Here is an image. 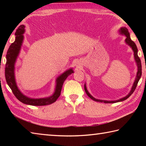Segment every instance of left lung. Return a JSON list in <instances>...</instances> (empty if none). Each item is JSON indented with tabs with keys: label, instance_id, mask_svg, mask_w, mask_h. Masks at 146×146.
Here are the masks:
<instances>
[{
	"label": "left lung",
	"instance_id": "8db88e82",
	"mask_svg": "<svg viewBox=\"0 0 146 146\" xmlns=\"http://www.w3.org/2000/svg\"><path fill=\"white\" fill-rule=\"evenodd\" d=\"M120 33L121 34H123V35H124L126 36V39H125V42L127 44H129L131 47L132 48L133 51H134V58H135V60L136 63H137V67H138V71H137V76H136L135 80V82L134 83V85L132 86V88L131 89V92H130L129 94L126 96V97H123L122 98L120 99V100H115V101H105V100H98V99H96L94 97H93L92 96L89 94L87 89H86V85H85V91L86 92V94H87V95L88 97L90 98L91 99H92L93 100L96 101V102H104V103L105 104H110V103H116V102H122L126 100L127 98H128L130 96H131L133 92H134V90H135L136 87H137V83L139 81V80H140L141 75H142V65H141V61L140 58L138 56V54H137V46L135 44V42L132 41L131 39V37H130V34L128 31V29L126 28V27H122V28L120 29Z\"/></svg>",
	"mask_w": 146,
	"mask_h": 146
}]
</instances>
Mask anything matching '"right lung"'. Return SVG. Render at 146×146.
Here are the masks:
<instances>
[{
    "label": "right lung",
    "instance_id": "add662e5",
    "mask_svg": "<svg viewBox=\"0 0 146 146\" xmlns=\"http://www.w3.org/2000/svg\"><path fill=\"white\" fill-rule=\"evenodd\" d=\"M25 26L21 25L19 26L15 31V39L14 42L9 46L6 54V64L5 68V76L9 87L13 93L15 97L22 103L27 105H34V106H42V105H50L56 102L60 97L63 83L67 77L73 73L72 69H70L65 71L56 79V85L54 94L49 97L43 98H30L24 95L18 89L15 83L14 76V64L16 61L17 56L21 50L22 43L23 42L24 36L23 35L25 31Z\"/></svg>",
    "mask_w": 146,
    "mask_h": 146
}]
</instances>
